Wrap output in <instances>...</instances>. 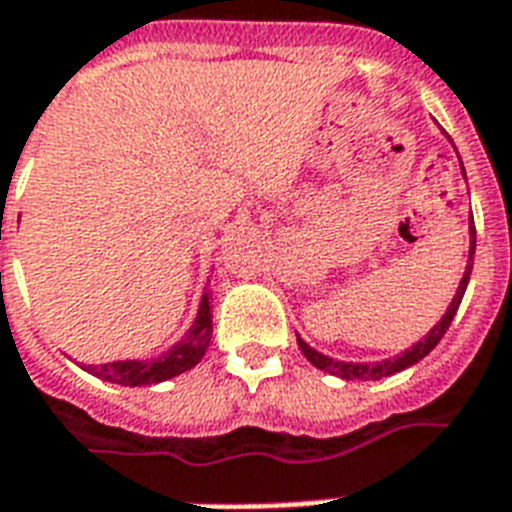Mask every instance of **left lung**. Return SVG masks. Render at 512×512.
Instances as JSON below:
<instances>
[{
  "label": "left lung",
  "instance_id": "1",
  "mask_svg": "<svg viewBox=\"0 0 512 512\" xmlns=\"http://www.w3.org/2000/svg\"><path fill=\"white\" fill-rule=\"evenodd\" d=\"M460 172H463V177H466V170H463V162H460ZM468 235H471V246H468V261H466V272H463V277H460V285L458 290H455L453 301H450V306H447V311L442 314V319H439L437 324H434L429 332L424 335V340H418L416 345H411L408 350H403L400 356L395 358H384V361H377V363H353V361H335V358L324 356V353H319V350H314L311 345H308L306 340H301L298 337V348L303 350V356L308 358V361L314 363L316 369L327 371V374H335V377L345 379V382H353V379H361V382H366V379H382V377H392V374H398V371L408 369V366H413V363H418L421 358H426L429 353H432L434 348H437V342L445 337L447 327H450V322L455 319V311H458L460 301H463V295H466V287H468V280H471V269H474V251H476V227H474V217L468 219Z\"/></svg>",
  "mask_w": 512,
  "mask_h": 512
}]
</instances>
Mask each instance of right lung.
I'll use <instances>...</instances> for the list:
<instances>
[{
	"mask_svg": "<svg viewBox=\"0 0 512 512\" xmlns=\"http://www.w3.org/2000/svg\"><path fill=\"white\" fill-rule=\"evenodd\" d=\"M211 340V303L209 293L204 290L198 303L196 322L190 324L180 340L154 358H135V361H112L99 366H86L88 374L104 379V382L122 384V387H146V384L167 382L190 371L201 358Z\"/></svg>",
	"mask_w": 512,
	"mask_h": 512,
	"instance_id": "1",
	"label": "right lung"
}]
</instances>
